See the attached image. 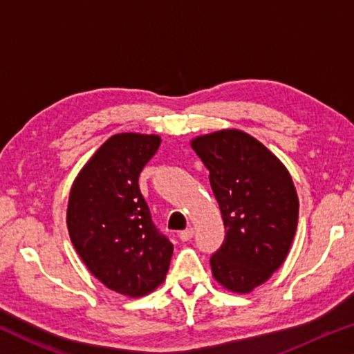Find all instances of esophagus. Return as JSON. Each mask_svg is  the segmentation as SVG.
<instances>
[{
	"label": "esophagus",
	"mask_w": 354,
	"mask_h": 354,
	"mask_svg": "<svg viewBox=\"0 0 354 354\" xmlns=\"http://www.w3.org/2000/svg\"><path fill=\"white\" fill-rule=\"evenodd\" d=\"M178 236H179V239H181L183 242H187V241H191L192 236H194V229H192V227H189V229H184V231L179 232Z\"/></svg>",
	"instance_id": "1"
}]
</instances>
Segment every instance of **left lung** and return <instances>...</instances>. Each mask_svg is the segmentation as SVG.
<instances>
[{
	"mask_svg": "<svg viewBox=\"0 0 354 354\" xmlns=\"http://www.w3.org/2000/svg\"><path fill=\"white\" fill-rule=\"evenodd\" d=\"M210 171L226 236L210 258L223 287L247 293L286 260L298 223V197L286 167L255 138L223 129L192 141Z\"/></svg>",
	"mask_w": 354,
	"mask_h": 354,
	"instance_id": "obj_1",
	"label": "left lung"
}]
</instances>
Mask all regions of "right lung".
<instances>
[{
  "label": "right lung",
  "instance_id": "add662e5",
  "mask_svg": "<svg viewBox=\"0 0 354 354\" xmlns=\"http://www.w3.org/2000/svg\"><path fill=\"white\" fill-rule=\"evenodd\" d=\"M158 146L156 134L109 138L80 171L68 198L67 227L80 258L104 286L128 297L162 283L173 255L138 184Z\"/></svg>",
  "mask_w": 354,
  "mask_h": 354
}]
</instances>
